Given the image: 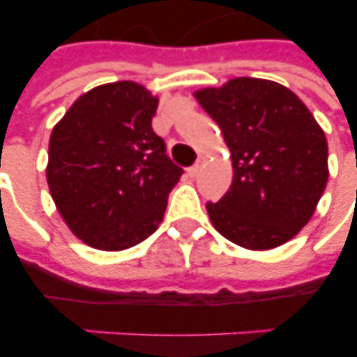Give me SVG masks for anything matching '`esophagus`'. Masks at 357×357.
Listing matches in <instances>:
<instances>
[{"label":"esophagus","mask_w":357,"mask_h":357,"mask_svg":"<svg viewBox=\"0 0 357 357\" xmlns=\"http://www.w3.org/2000/svg\"><path fill=\"white\" fill-rule=\"evenodd\" d=\"M204 162H206V157H200V159H198V162H196V165H192V167L189 168V176L196 178V176L202 172V168H204Z\"/></svg>","instance_id":"34e87169"}]
</instances>
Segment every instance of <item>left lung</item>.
<instances>
[{
	"label": "left lung",
	"mask_w": 357,
	"mask_h": 357,
	"mask_svg": "<svg viewBox=\"0 0 357 357\" xmlns=\"http://www.w3.org/2000/svg\"><path fill=\"white\" fill-rule=\"evenodd\" d=\"M231 153L234 181L207 213L218 234L248 250L287 243L310 222L328 183V142L287 86L235 77L195 92Z\"/></svg>",
	"instance_id": "8db88e82"
}]
</instances>
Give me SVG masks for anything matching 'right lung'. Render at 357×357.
I'll return each mask as SVG.
<instances>
[{
	"instance_id": "1",
	"label": "right lung",
	"mask_w": 357,
	"mask_h": 357,
	"mask_svg": "<svg viewBox=\"0 0 357 357\" xmlns=\"http://www.w3.org/2000/svg\"><path fill=\"white\" fill-rule=\"evenodd\" d=\"M159 98L135 81L94 86L50 137L46 178L57 211L92 248L120 252L150 237L183 170L151 129Z\"/></svg>"
}]
</instances>
